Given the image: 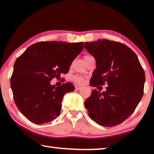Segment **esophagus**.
Listing matches in <instances>:
<instances>
[{
	"mask_svg": "<svg viewBox=\"0 0 154 154\" xmlns=\"http://www.w3.org/2000/svg\"><path fill=\"white\" fill-rule=\"evenodd\" d=\"M82 87L80 86V85H75V89H76L77 90H80L81 89H82Z\"/></svg>",
	"mask_w": 154,
	"mask_h": 154,
	"instance_id": "esophagus-1",
	"label": "esophagus"
}]
</instances>
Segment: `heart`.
Listing matches in <instances>:
<instances>
[{"label":"heart","mask_w":154,"mask_h":154,"mask_svg":"<svg viewBox=\"0 0 154 154\" xmlns=\"http://www.w3.org/2000/svg\"><path fill=\"white\" fill-rule=\"evenodd\" d=\"M90 56H85L84 58H86V57H88ZM73 80L75 82L77 83H83V78L80 77V76H75L73 77Z\"/></svg>","instance_id":"heart-1"}]
</instances>
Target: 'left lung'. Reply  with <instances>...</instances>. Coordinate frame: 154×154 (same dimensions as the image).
I'll use <instances>...</instances> for the list:
<instances>
[{
    "mask_svg": "<svg viewBox=\"0 0 154 154\" xmlns=\"http://www.w3.org/2000/svg\"><path fill=\"white\" fill-rule=\"evenodd\" d=\"M83 46L96 62L90 85H108L105 92L93 90L85 101L88 115L101 126L120 124L131 116L143 97L144 70L136 54L123 43L98 39Z\"/></svg>",
    "mask_w": 154,
    "mask_h": 154,
    "instance_id": "1",
    "label": "left lung"
}]
</instances>
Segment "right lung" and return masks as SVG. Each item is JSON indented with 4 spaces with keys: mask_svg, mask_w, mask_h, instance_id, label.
<instances>
[{
    "mask_svg": "<svg viewBox=\"0 0 154 154\" xmlns=\"http://www.w3.org/2000/svg\"><path fill=\"white\" fill-rule=\"evenodd\" d=\"M83 44L41 41L17 58L11 87L15 105L28 120L46 124L60 114L64 95L75 87L69 82L56 87L50 82L69 72L72 62L83 50Z\"/></svg>",
    "mask_w": 154,
    "mask_h": 154,
    "instance_id": "add662e5",
    "label": "right lung"
}]
</instances>
